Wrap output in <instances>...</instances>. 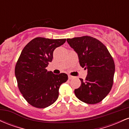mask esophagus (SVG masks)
I'll return each mask as SVG.
<instances>
[{
    "label": "esophagus",
    "instance_id": "34e87169",
    "mask_svg": "<svg viewBox=\"0 0 129 129\" xmlns=\"http://www.w3.org/2000/svg\"><path fill=\"white\" fill-rule=\"evenodd\" d=\"M73 78V76H71V75H69V79H72Z\"/></svg>",
    "mask_w": 129,
    "mask_h": 129
}]
</instances>
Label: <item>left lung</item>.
Returning <instances> with one entry per match:
<instances>
[{
	"instance_id": "obj_1",
	"label": "left lung",
	"mask_w": 129,
	"mask_h": 129,
	"mask_svg": "<svg viewBox=\"0 0 129 129\" xmlns=\"http://www.w3.org/2000/svg\"><path fill=\"white\" fill-rule=\"evenodd\" d=\"M77 53L80 66L87 70L85 80L75 90L76 96L90 104L101 101L109 94L113 85L115 63L112 56L101 42L90 36L67 39Z\"/></svg>"
}]
</instances>
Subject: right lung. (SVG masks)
I'll use <instances>...</instances> for the list:
<instances>
[{
    "label": "right lung",
    "instance_id": "add662e5",
    "mask_svg": "<svg viewBox=\"0 0 129 129\" xmlns=\"http://www.w3.org/2000/svg\"><path fill=\"white\" fill-rule=\"evenodd\" d=\"M66 39L36 38L22 50L15 67L19 89L29 104L43 109L53 104L59 96L60 85L68 80L66 73L54 75L46 67L52 61L54 50Z\"/></svg>",
    "mask_w": 129,
    "mask_h": 129
}]
</instances>
